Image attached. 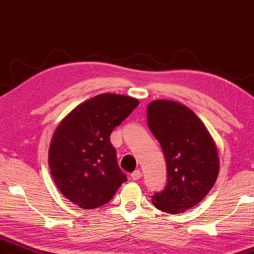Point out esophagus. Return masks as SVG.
<instances>
[{"label": "esophagus", "instance_id": "obj_1", "mask_svg": "<svg viewBox=\"0 0 254 254\" xmlns=\"http://www.w3.org/2000/svg\"><path fill=\"white\" fill-rule=\"evenodd\" d=\"M141 178V172L140 171H134L132 174H131V179H132V180H134V181H137V180H139V179Z\"/></svg>", "mask_w": 254, "mask_h": 254}]
</instances>
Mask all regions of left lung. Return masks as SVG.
<instances>
[{
    "label": "left lung",
    "instance_id": "left-lung-1",
    "mask_svg": "<svg viewBox=\"0 0 254 254\" xmlns=\"http://www.w3.org/2000/svg\"><path fill=\"white\" fill-rule=\"evenodd\" d=\"M147 123L161 145L167 184L152 202L168 214L186 211L202 201L219 172L217 147L205 125L184 104L155 100L147 106Z\"/></svg>",
    "mask_w": 254,
    "mask_h": 254
}]
</instances>
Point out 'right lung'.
I'll use <instances>...</instances> for the list:
<instances>
[{
	"instance_id": "right-lung-1",
	"label": "right lung",
	"mask_w": 254,
	"mask_h": 254,
	"mask_svg": "<svg viewBox=\"0 0 254 254\" xmlns=\"http://www.w3.org/2000/svg\"><path fill=\"white\" fill-rule=\"evenodd\" d=\"M138 100L100 94L70 111L54 131L49 166L62 194L82 209L108 203L127 181L110 134L138 107Z\"/></svg>"
}]
</instances>
